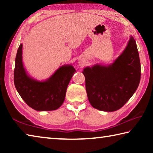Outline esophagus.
Here are the masks:
<instances>
[{"instance_id":"1","label":"esophagus","mask_w":153,"mask_h":153,"mask_svg":"<svg viewBox=\"0 0 153 153\" xmlns=\"http://www.w3.org/2000/svg\"><path fill=\"white\" fill-rule=\"evenodd\" d=\"M80 65H82V63H81V64H80Z\"/></svg>"}]
</instances>
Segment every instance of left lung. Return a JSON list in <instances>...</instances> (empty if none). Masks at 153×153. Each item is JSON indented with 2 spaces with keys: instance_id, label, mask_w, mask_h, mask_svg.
<instances>
[{
  "instance_id": "left-lung-1",
  "label": "left lung",
  "mask_w": 153,
  "mask_h": 153,
  "mask_svg": "<svg viewBox=\"0 0 153 153\" xmlns=\"http://www.w3.org/2000/svg\"><path fill=\"white\" fill-rule=\"evenodd\" d=\"M82 73L93 107L108 112L120 109L132 97L140 81V61L134 38L130 36L125 50L113 63L87 67Z\"/></svg>"
}]
</instances>
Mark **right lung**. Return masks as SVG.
Masks as SVG:
<instances>
[{
	"instance_id": "1",
	"label": "right lung",
	"mask_w": 153,
	"mask_h": 153,
	"mask_svg": "<svg viewBox=\"0 0 153 153\" xmlns=\"http://www.w3.org/2000/svg\"><path fill=\"white\" fill-rule=\"evenodd\" d=\"M22 44L15 58L14 84L22 99L36 111H53L61 107L67 88L76 72L74 67L63 65L45 81L39 82L28 76L22 62Z\"/></svg>"
}]
</instances>
